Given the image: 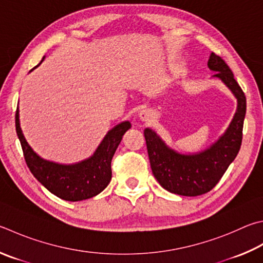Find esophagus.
Returning <instances> with one entry per match:
<instances>
[{"mask_svg":"<svg viewBox=\"0 0 263 263\" xmlns=\"http://www.w3.org/2000/svg\"><path fill=\"white\" fill-rule=\"evenodd\" d=\"M139 118L141 119L142 122H152L153 118H154V115H153V112L151 110H148V109H145V110H141L139 114Z\"/></svg>","mask_w":263,"mask_h":263,"instance_id":"esophagus-1","label":"esophagus"}]
</instances>
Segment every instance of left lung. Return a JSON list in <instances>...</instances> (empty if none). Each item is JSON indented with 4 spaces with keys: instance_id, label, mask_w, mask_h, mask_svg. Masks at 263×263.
I'll list each match as a JSON object with an SVG mask.
<instances>
[{
    "instance_id": "1",
    "label": "left lung",
    "mask_w": 263,
    "mask_h": 263,
    "mask_svg": "<svg viewBox=\"0 0 263 263\" xmlns=\"http://www.w3.org/2000/svg\"><path fill=\"white\" fill-rule=\"evenodd\" d=\"M208 68L215 72L213 78L221 80L237 99L232 121L216 141L201 152L184 154L166 145L152 128L147 127L144 131L154 177L164 190L184 197H197L215 187L241 146L246 114L245 94L226 62L214 52L209 56Z\"/></svg>"
}]
</instances>
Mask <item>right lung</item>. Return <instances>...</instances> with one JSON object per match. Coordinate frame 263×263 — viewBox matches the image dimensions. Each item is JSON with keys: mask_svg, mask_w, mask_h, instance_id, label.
Instances as JSON below:
<instances>
[{"mask_svg": "<svg viewBox=\"0 0 263 263\" xmlns=\"http://www.w3.org/2000/svg\"><path fill=\"white\" fill-rule=\"evenodd\" d=\"M44 60L45 56L35 68ZM128 128H131L128 121L117 124L108 131L92 156L77 163L62 164L42 159L33 151L22 131L18 107L16 111V132L28 169L49 192L66 201H82L93 198L107 187L111 180L112 156Z\"/></svg>", "mask_w": 263, "mask_h": 263, "instance_id": "1", "label": "right lung"}]
</instances>
